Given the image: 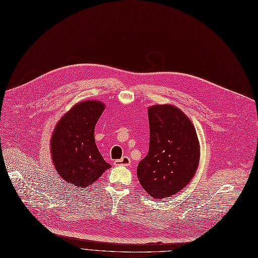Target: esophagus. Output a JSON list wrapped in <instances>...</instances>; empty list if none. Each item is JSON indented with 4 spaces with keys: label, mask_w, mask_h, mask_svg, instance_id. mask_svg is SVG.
I'll return each instance as SVG.
<instances>
[{
    "label": "esophagus",
    "mask_w": 258,
    "mask_h": 258,
    "mask_svg": "<svg viewBox=\"0 0 258 258\" xmlns=\"http://www.w3.org/2000/svg\"><path fill=\"white\" fill-rule=\"evenodd\" d=\"M130 158L128 156H124L121 157L120 159H116V161H114V165L115 166H130Z\"/></svg>",
    "instance_id": "esophagus-1"
}]
</instances>
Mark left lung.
I'll return each mask as SVG.
<instances>
[{
  "label": "left lung",
  "mask_w": 258,
  "mask_h": 258,
  "mask_svg": "<svg viewBox=\"0 0 258 258\" xmlns=\"http://www.w3.org/2000/svg\"><path fill=\"white\" fill-rule=\"evenodd\" d=\"M149 152L138 166L141 186L151 198H171L185 188L200 165L201 147L193 122L171 104L148 108Z\"/></svg>",
  "instance_id": "1"
}]
</instances>
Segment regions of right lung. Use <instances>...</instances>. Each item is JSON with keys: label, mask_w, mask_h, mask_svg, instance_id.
I'll use <instances>...</instances> for the list:
<instances>
[{"label": "right lung", "mask_w": 258, "mask_h": 258, "mask_svg": "<svg viewBox=\"0 0 258 258\" xmlns=\"http://www.w3.org/2000/svg\"><path fill=\"white\" fill-rule=\"evenodd\" d=\"M105 104L88 100L77 103L56 122L50 139L51 159L58 175L78 188L99 179L111 165L103 158L94 128Z\"/></svg>", "instance_id": "right-lung-1"}]
</instances>
